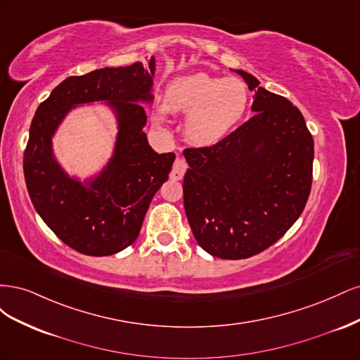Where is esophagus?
Returning <instances> with one entry per match:
<instances>
[{
	"mask_svg": "<svg viewBox=\"0 0 360 360\" xmlns=\"http://www.w3.org/2000/svg\"><path fill=\"white\" fill-rule=\"evenodd\" d=\"M186 168H188V165H186V162H184V159L177 158L176 162H174L172 169H171V179L181 180L183 176H184V172H186Z\"/></svg>",
	"mask_w": 360,
	"mask_h": 360,
	"instance_id": "esophagus-1",
	"label": "esophagus"
}]
</instances>
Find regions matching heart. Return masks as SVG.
<instances>
[{
    "label": "heart",
    "mask_w": 360,
    "mask_h": 360,
    "mask_svg": "<svg viewBox=\"0 0 360 360\" xmlns=\"http://www.w3.org/2000/svg\"><path fill=\"white\" fill-rule=\"evenodd\" d=\"M248 86L238 78H216L207 73L181 76L172 81L165 94L167 110L184 114V134L193 144L212 146L238 123L248 106ZM160 108L158 120L167 122Z\"/></svg>",
    "instance_id": "b5f03b06"
}]
</instances>
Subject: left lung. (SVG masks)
<instances>
[{
  "mask_svg": "<svg viewBox=\"0 0 360 360\" xmlns=\"http://www.w3.org/2000/svg\"><path fill=\"white\" fill-rule=\"evenodd\" d=\"M236 72L255 90V114L219 143L183 151L191 230L205 252L224 259L249 258L278 242L302 214L312 184L314 139L302 112L252 75Z\"/></svg>",
  "mask_w": 360,
  "mask_h": 360,
  "instance_id": "1",
  "label": "left lung"
}]
</instances>
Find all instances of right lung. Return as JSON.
<instances>
[{"instance_id": "right-lung-1", "label": "right lung", "mask_w": 360, "mask_h": 360, "mask_svg": "<svg viewBox=\"0 0 360 360\" xmlns=\"http://www.w3.org/2000/svg\"><path fill=\"white\" fill-rule=\"evenodd\" d=\"M127 68L70 76L37 108L24 151V176L32 205L61 242L84 255L106 257L132 245L155 193L168 180L174 153H156L136 102H151L155 58ZM105 100L116 111L115 156L86 185L70 179L51 153V135L75 104Z\"/></svg>"}]
</instances>
